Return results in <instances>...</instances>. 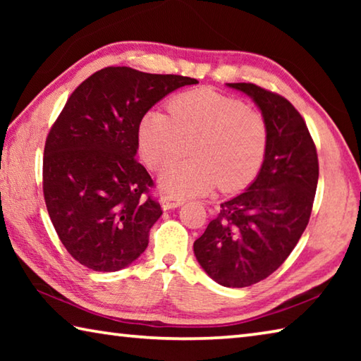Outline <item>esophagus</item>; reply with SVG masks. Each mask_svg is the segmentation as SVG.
<instances>
[{"instance_id":"obj_1","label":"esophagus","mask_w":361,"mask_h":361,"mask_svg":"<svg viewBox=\"0 0 361 361\" xmlns=\"http://www.w3.org/2000/svg\"><path fill=\"white\" fill-rule=\"evenodd\" d=\"M185 204V199L178 197V195H170V194H164L161 197V205L164 210H172L176 209V207H180Z\"/></svg>"}]
</instances>
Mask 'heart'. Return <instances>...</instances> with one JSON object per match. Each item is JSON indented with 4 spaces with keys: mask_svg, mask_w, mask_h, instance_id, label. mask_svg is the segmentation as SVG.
Listing matches in <instances>:
<instances>
[{
    "mask_svg": "<svg viewBox=\"0 0 361 361\" xmlns=\"http://www.w3.org/2000/svg\"><path fill=\"white\" fill-rule=\"evenodd\" d=\"M169 111L151 109L138 124L140 151L152 170L166 169L191 145L192 159L164 173V191L194 195L218 185L219 191L232 192L255 180L267 149L261 113L210 89L175 97Z\"/></svg>",
    "mask_w": 361,
    "mask_h": 361,
    "instance_id": "heart-1",
    "label": "heart"
}]
</instances>
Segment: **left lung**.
Here are the masks:
<instances>
[{
	"label": "left lung",
	"instance_id": "1",
	"mask_svg": "<svg viewBox=\"0 0 361 361\" xmlns=\"http://www.w3.org/2000/svg\"><path fill=\"white\" fill-rule=\"evenodd\" d=\"M261 109L267 149L256 180L221 204L194 242V255L216 283L243 288L283 264L309 223L319 157L302 116L282 95L252 82H231Z\"/></svg>",
	"mask_w": 361,
	"mask_h": 361
}]
</instances>
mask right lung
Instances as JSON below:
<instances>
[{
    "instance_id": "right-lung-1",
    "label": "right lung",
    "mask_w": 361,
    "mask_h": 361,
    "mask_svg": "<svg viewBox=\"0 0 361 361\" xmlns=\"http://www.w3.org/2000/svg\"><path fill=\"white\" fill-rule=\"evenodd\" d=\"M197 79L108 66L75 89L46 138L42 191L60 242L82 266L116 272L148 247L162 209L135 156L138 124Z\"/></svg>"
}]
</instances>
